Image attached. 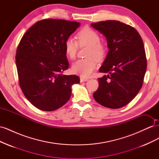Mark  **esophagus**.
<instances>
[{"label":"esophagus","instance_id":"34e87169","mask_svg":"<svg viewBox=\"0 0 159 159\" xmlns=\"http://www.w3.org/2000/svg\"><path fill=\"white\" fill-rule=\"evenodd\" d=\"M88 81V78H83V77H81L80 78V82H85V81Z\"/></svg>","mask_w":159,"mask_h":159}]
</instances>
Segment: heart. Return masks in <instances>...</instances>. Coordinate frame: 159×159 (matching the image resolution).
Instances as JSON below:
<instances>
[{"label": "heart", "instance_id": "heart-1", "mask_svg": "<svg viewBox=\"0 0 159 159\" xmlns=\"http://www.w3.org/2000/svg\"><path fill=\"white\" fill-rule=\"evenodd\" d=\"M77 42L73 38H68L64 43L66 54L69 58H75L79 46L88 47L86 53L88 58L77 60L72 65V71L75 74L87 78L91 75L97 66V61H102L106 55L107 48L100 42L99 34L90 28H84L79 31L76 35Z\"/></svg>", "mask_w": 159, "mask_h": 159}]
</instances>
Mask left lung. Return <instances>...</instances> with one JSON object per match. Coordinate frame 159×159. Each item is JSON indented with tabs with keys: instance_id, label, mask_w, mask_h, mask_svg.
Segmentation results:
<instances>
[{
	"instance_id": "left-lung-1",
	"label": "left lung",
	"mask_w": 159,
	"mask_h": 159,
	"mask_svg": "<svg viewBox=\"0 0 159 159\" xmlns=\"http://www.w3.org/2000/svg\"><path fill=\"white\" fill-rule=\"evenodd\" d=\"M105 36L109 48L98 78L99 88L93 93L95 100L111 109L128 104L142 88L147 70L145 47L139 32L131 26L117 20L91 24Z\"/></svg>"
}]
</instances>
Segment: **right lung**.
Wrapping results in <instances>:
<instances>
[{"mask_svg": "<svg viewBox=\"0 0 159 159\" xmlns=\"http://www.w3.org/2000/svg\"><path fill=\"white\" fill-rule=\"evenodd\" d=\"M80 23L60 19L36 22L24 34L17 47L16 63L20 87L36 107L52 111L68 102L75 75H63L68 69L64 43Z\"/></svg>", "mask_w": 159, "mask_h": 159, "instance_id": "right-lung-1", "label": "right lung"}]
</instances>
